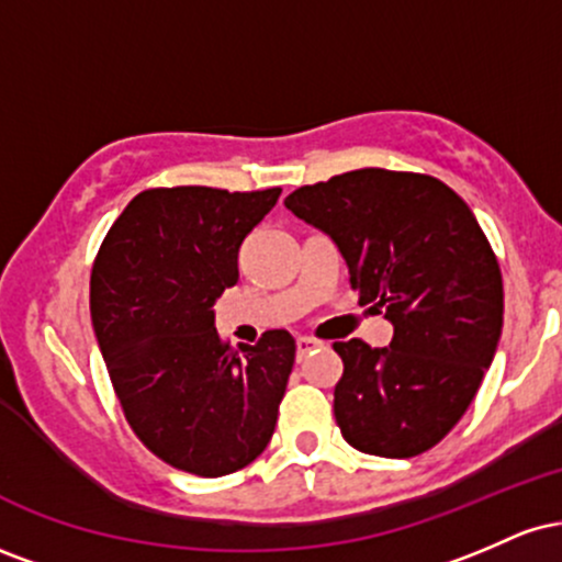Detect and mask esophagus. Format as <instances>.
I'll list each match as a JSON object with an SVG mask.
<instances>
[{
  "label": "esophagus",
  "mask_w": 562,
  "mask_h": 562,
  "mask_svg": "<svg viewBox=\"0 0 562 562\" xmlns=\"http://www.w3.org/2000/svg\"><path fill=\"white\" fill-rule=\"evenodd\" d=\"M322 344L317 338H308V335H299V338H295V357H299V362L301 359H306L308 353H314L317 351Z\"/></svg>",
  "instance_id": "obj_1"
}]
</instances>
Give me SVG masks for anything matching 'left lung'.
<instances>
[{
    "label": "left lung",
    "mask_w": 562,
    "mask_h": 562,
    "mask_svg": "<svg viewBox=\"0 0 562 562\" xmlns=\"http://www.w3.org/2000/svg\"><path fill=\"white\" fill-rule=\"evenodd\" d=\"M295 216L344 256L359 303L393 325L385 348L338 340L335 423L364 454L436 447L460 423L502 335V274L468 203L425 173L359 169L299 187Z\"/></svg>",
    "instance_id": "8db88e82"
}]
</instances>
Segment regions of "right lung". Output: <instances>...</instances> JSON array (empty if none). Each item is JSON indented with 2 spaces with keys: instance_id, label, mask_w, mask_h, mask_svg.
<instances>
[{
  "instance_id": "1",
  "label": "right lung",
  "mask_w": 562,
  "mask_h": 562,
  "mask_svg": "<svg viewBox=\"0 0 562 562\" xmlns=\"http://www.w3.org/2000/svg\"><path fill=\"white\" fill-rule=\"evenodd\" d=\"M280 192L145 190L97 254L89 308L115 396L139 441L184 473H235L272 441L293 335L232 351L214 303L240 280L237 250Z\"/></svg>"
}]
</instances>
